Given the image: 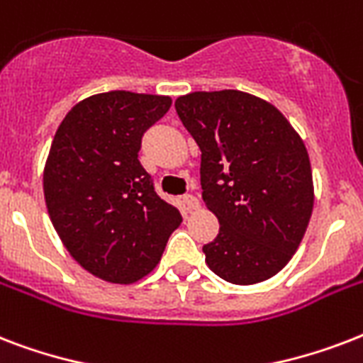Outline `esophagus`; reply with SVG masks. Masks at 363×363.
Masks as SVG:
<instances>
[{
    "label": "esophagus",
    "instance_id": "34e87169",
    "mask_svg": "<svg viewBox=\"0 0 363 363\" xmlns=\"http://www.w3.org/2000/svg\"><path fill=\"white\" fill-rule=\"evenodd\" d=\"M184 203H186L188 211L199 209V199L196 198V196H192V194H186V196H184Z\"/></svg>",
    "mask_w": 363,
    "mask_h": 363
}]
</instances>
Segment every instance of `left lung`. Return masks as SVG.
<instances>
[{"label":"left lung","mask_w":363,"mask_h":363,"mask_svg":"<svg viewBox=\"0 0 363 363\" xmlns=\"http://www.w3.org/2000/svg\"><path fill=\"white\" fill-rule=\"evenodd\" d=\"M175 109L201 150V198L220 222L205 262L232 284L267 281L292 259L313 215L303 139L275 105L239 90L186 94Z\"/></svg>","instance_id":"1"}]
</instances>
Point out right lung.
Segmentation results:
<instances>
[{
    "label": "right lung",
    "mask_w": 363,
    "mask_h": 363,
    "mask_svg": "<svg viewBox=\"0 0 363 363\" xmlns=\"http://www.w3.org/2000/svg\"><path fill=\"white\" fill-rule=\"evenodd\" d=\"M169 96L113 90L82 99L56 130L43 171L48 216L77 264L131 284L160 264L181 213L154 192L137 158Z\"/></svg>",
    "instance_id": "1"
}]
</instances>
